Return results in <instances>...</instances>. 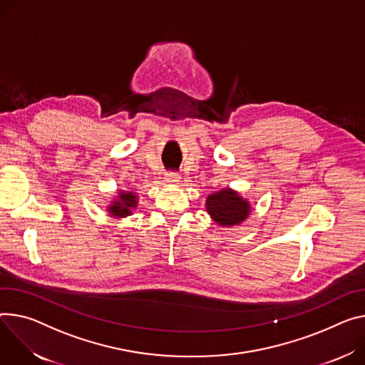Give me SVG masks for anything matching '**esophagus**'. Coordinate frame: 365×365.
<instances>
[{"label":"esophagus","mask_w":365,"mask_h":365,"mask_svg":"<svg viewBox=\"0 0 365 365\" xmlns=\"http://www.w3.org/2000/svg\"><path fill=\"white\" fill-rule=\"evenodd\" d=\"M164 179H165V182H168L169 185H176V183L180 182V176L176 175V173H168Z\"/></svg>","instance_id":"34e87169"}]
</instances>
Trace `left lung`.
<instances>
[{
	"instance_id": "1",
	"label": "left lung",
	"mask_w": 365,
	"mask_h": 365,
	"mask_svg": "<svg viewBox=\"0 0 365 365\" xmlns=\"http://www.w3.org/2000/svg\"><path fill=\"white\" fill-rule=\"evenodd\" d=\"M205 208L211 220L222 228L240 225L252 212L250 201L231 187H224L208 195Z\"/></svg>"
}]
</instances>
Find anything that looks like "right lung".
Wrapping results in <instances>:
<instances>
[{"label":"right lung","mask_w":365,"mask_h":365,"mask_svg":"<svg viewBox=\"0 0 365 365\" xmlns=\"http://www.w3.org/2000/svg\"><path fill=\"white\" fill-rule=\"evenodd\" d=\"M138 202L140 197L137 192L116 189L115 196L106 205V212L115 220H122L134 214V211L138 208Z\"/></svg>","instance_id":"obj_1"}]
</instances>
